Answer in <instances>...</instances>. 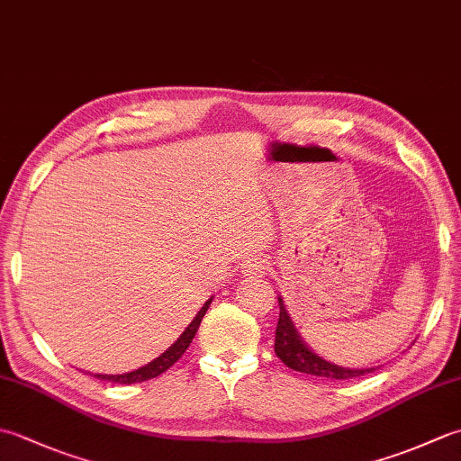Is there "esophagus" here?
Masks as SVG:
<instances>
[{
	"mask_svg": "<svg viewBox=\"0 0 461 461\" xmlns=\"http://www.w3.org/2000/svg\"><path fill=\"white\" fill-rule=\"evenodd\" d=\"M269 269V263L266 261V259H261V258H253V259H249V263L246 266V273L248 276H263V273H266Z\"/></svg>",
	"mask_w": 461,
	"mask_h": 461,
	"instance_id": "esophagus-1",
	"label": "esophagus"
}]
</instances>
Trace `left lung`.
<instances>
[{
	"instance_id": "obj_1",
	"label": "left lung",
	"mask_w": 461,
	"mask_h": 461,
	"mask_svg": "<svg viewBox=\"0 0 461 461\" xmlns=\"http://www.w3.org/2000/svg\"><path fill=\"white\" fill-rule=\"evenodd\" d=\"M276 355L285 362V365L297 372H305V375H315V376H325V378H335V380H348V378H358L370 375L372 370L376 368H342L337 365H330V362L322 360L317 357L305 342H303L297 335L295 327L287 315L285 307H283V301L279 299V322L276 330Z\"/></svg>"
}]
</instances>
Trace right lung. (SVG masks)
I'll return each mask as SVG.
<instances>
[{
  "instance_id": "obj_1",
  "label": "right lung",
  "mask_w": 461,
  "mask_h": 461,
  "mask_svg": "<svg viewBox=\"0 0 461 461\" xmlns=\"http://www.w3.org/2000/svg\"><path fill=\"white\" fill-rule=\"evenodd\" d=\"M210 305H212V299L205 301V305L200 309L198 315L194 317V321L190 322L188 329H185V330L182 332L180 339L176 340L168 350L162 352V355H160L158 358L152 360L150 365H146V366H142V368H139V370L126 372V375H93V376L101 378V380L116 382V384H134V382H144V380H150V378L160 376L162 372L168 370V368L174 365V362L180 360L184 352L188 350L190 342H192V339L195 337V332H198L200 322H202V319H203V315H205V311H208Z\"/></svg>"
}]
</instances>
